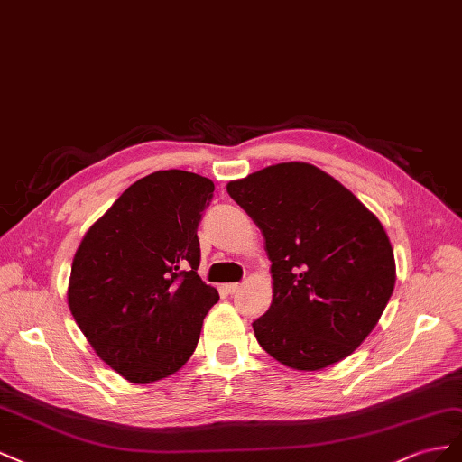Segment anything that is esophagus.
Here are the masks:
<instances>
[{"label":"esophagus","mask_w":462,"mask_h":462,"mask_svg":"<svg viewBox=\"0 0 462 462\" xmlns=\"http://www.w3.org/2000/svg\"><path fill=\"white\" fill-rule=\"evenodd\" d=\"M242 288V284H238V282H230V284H226L224 286V290H226L228 294H234V292H238V290Z\"/></svg>","instance_id":"34e87169"}]
</instances>
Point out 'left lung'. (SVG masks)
<instances>
[{
	"instance_id": "obj_1",
	"label": "left lung",
	"mask_w": 462,
	"mask_h": 462,
	"mask_svg": "<svg viewBox=\"0 0 462 462\" xmlns=\"http://www.w3.org/2000/svg\"><path fill=\"white\" fill-rule=\"evenodd\" d=\"M257 224L273 301L254 321L259 345L292 370L340 362L374 331L397 269L383 224L358 197L308 162H281L228 181Z\"/></svg>"
}]
</instances>
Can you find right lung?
I'll list each match as a JSON object with an SVG mask.
<instances>
[{"label": "right lung", "mask_w": 462, "mask_h": 462, "mask_svg": "<svg viewBox=\"0 0 462 462\" xmlns=\"http://www.w3.org/2000/svg\"><path fill=\"white\" fill-rule=\"evenodd\" d=\"M213 191L199 174L158 170L117 197L77 247L71 315L98 358L131 383L174 375L218 301L197 274V226Z\"/></svg>", "instance_id": "1"}]
</instances>
